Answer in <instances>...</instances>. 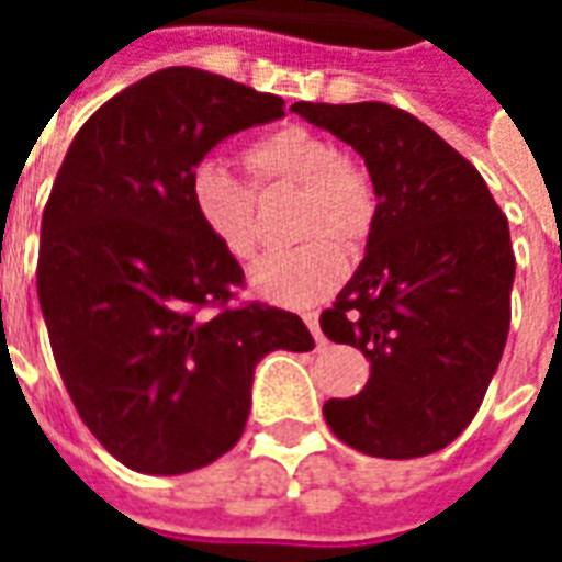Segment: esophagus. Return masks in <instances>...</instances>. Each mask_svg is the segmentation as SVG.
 <instances>
[{
	"label": "esophagus",
	"instance_id": "obj_1",
	"mask_svg": "<svg viewBox=\"0 0 562 562\" xmlns=\"http://www.w3.org/2000/svg\"><path fill=\"white\" fill-rule=\"evenodd\" d=\"M304 322H306V328L313 330V337H316V346L322 349L325 346V334H322V328H318V313H304Z\"/></svg>",
	"mask_w": 562,
	"mask_h": 562
}]
</instances>
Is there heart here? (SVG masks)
Instances as JSON below:
<instances>
[{
    "instance_id": "b5f03b06",
    "label": "heart",
    "mask_w": 562,
    "mask_h": 562,
    "mask_svg": "<svg viewBox=\"0 0 562 562\" xmlns=\"http://www.w3.org/2000/svg\"><path fill=\"white\" fill-rule=\"evenodd\" d=\"M240 159L249 186L213 159L189 171L186 198L192 216L225 256L244 261L258 246L256 195L297 189L289 232L301 244L258 258L249 285L273 304H316L346 277L339 247L358 252L370 240L379 210L376 186L364 165L304 126H280L249 140Z\"/></svg>"
}]
</instances>
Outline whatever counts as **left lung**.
<instances>
[{
	"label": "left lung",
	"mask_w": 562,
	"mask_h": 562,
	"mask_svg": "<svg viewBox=\"0 0 562 562\" xmlns=\"http://www.w3.org/2000/svg\"><path fill=\"white\" fill-rule=\"evenodd\" d=\"M364 156L376 186L367 256L318 325L370 361L361 394L325 403L361 454H434L475 418L512 322L508 220L472 161L394 104L294 102Z\"/></svg>",
	"instance_id": "obj_1"
}]
</instances>
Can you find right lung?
Listing matches in <instances>:
<instances>
[{
	"label": "right lung",
	"mask_w": 562,
	"mask_h": 562,
	"mask_svg": "<svg viewBox=\"0 0 562 562\" xmlns=\"http://www.w3.org/2000/svg\"><path fill=\"white\" fill-rule=\"evenodd\" d=\"M280 95L161 68L80 126L42 216L38 304L80 422L128 470L180 475L237 446L252 370L310 352L301 318L234 306L244 268L201 232L189 171L285 114Z\"/></svg>",
	"instance_id": "obj_1"
}]
</instances>
